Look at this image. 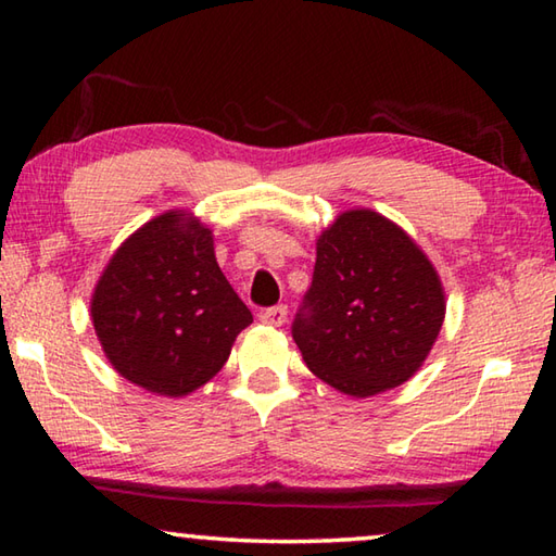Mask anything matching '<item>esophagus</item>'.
I'll list each match as a JSON object with an SVG mask.
<instances>
[{"instance_id":"1","label":"esophagus","mask_w":556,"mask_h":556,"mask_svg":"<svg viewBox=\"0 0 556 556\" xmlns=\"http://www.w3.org/2000/svg\"><path fill=\"white\" fill-rule=\"evenodd\" d=\"M260 321L267 324V326H281V324L287 321V306L279 304V306L265 308V312L260 314Z\"/></svg>"}]
</instances>
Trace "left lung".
I'll use <instances>...</instances> for the list:
<instances>
[{"instance_id":"8db88e82","label":"left lung","mask_w":556,"mask_h":556,"mask_svg":"<svg viewBox=\"0 0 556 556\" xmlns=\"http://www.w3.org/2000/svg\"><path fill=\"white\" fill-rule=\"evenodd\" d=\"M444 314V287L419 244L384 215L357 208L318 235L291 336L316 378L372 397L421 368Z\"/></svg>"}]
</instances>
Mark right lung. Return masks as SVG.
Here are the masks:
<instances>
[{
    "label": "right lung",
    "instance_id": "add662e5",
    "mask_svg": "<svg viewBox=\"0 0 556 556\" xmlns=\"http://www.w3.org/2000/svg\"><path fill=\"white\" fill-rule=\"evenodd\" d=\"M90 316L112 368L164 397L208 382L252 324L215 262L211 228L186 211L156 215L119 244Z\"/></svg>",
    "mask_w": 556,
    "mask_h": 556
}]
</instances>
